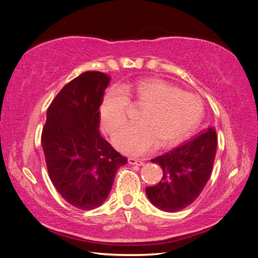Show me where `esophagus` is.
<instances>
[{
    "label": "esophagus",
    "mask_w": 258,
    "mask_h": 258,
    "mask_svg": "<svg viewBox=\"0 0 258 258\" xmlns=\"http://www.w3.org/2000/svg\"><path fill=\"white\" fill-rule=\"evenodd\" d=\"M128 162L130 165H134V166H143L144 162L140 159H136V158H129Z\"/></svg>",
    "instance_id": "34e87169"
}]
</instances>
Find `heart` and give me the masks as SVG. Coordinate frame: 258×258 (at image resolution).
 <instances>
[{
    "label": "heart",
    "instance_id": "b5f03b06",
    "mask_svg": "<svg viewBox=\"0 0 258 258\" xmlns=\"http://www.w3.org/2000/svg\"><path fill=\"white\" fill-rule=\"evenodd\" d=\"M129 103L144 107L138 119L140 124L123 129L113 142L117 150L130 156L146 155L158 145L168 148L182 143L196 129L204 114V105L197 96L179 91L162 80H144L106 92L100 114L110 135L124 126Z\"/></svg>",
    "mask_w": 258,
    "mask_h": 258
}]
</instances>
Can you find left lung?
<instances>
[{"instance_id": "1", "label": "left lung", "mask_w": 258, "mask_h": 258, "mask_svg": "<svg viewBox=\"0 0 258 258\" xmlns=\"http://www.w3.org/2000/svg\"><path fill=\"white\" fill-rule=\"evenodd\" d=\"M216 145V132L208 128L185 144L152 159L163 171L162 181L145 188L152 204L165 212H177L191 205L211 176Z\"/></svg>"}]
</instances>
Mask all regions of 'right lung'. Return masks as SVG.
<instances>
[{"label": "right lung", "instance_id": "add662e5", "mask_svg": "<svg viewBox=\"0 0 258 258\" xmlns=\"http://www.w3.org/2000/svg\"><path fill=\"white\" fill-rule=\"evenodd\" d=\"M111 77L88 71L67 84L46 114L42 147L54 188L70 205L92 210L104 204L127 158L100 135V105Z\"/></svg>", "mask_w": 258, "mask_h": 258}]
</instances>
